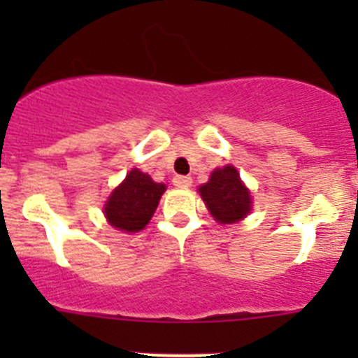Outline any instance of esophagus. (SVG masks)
<instances>
[{"instance_id":"esophagus-1","label":"esophagus","mask_w":358,"mask_h":358,"mask_svg":"<svg viewBox=\"0 0 358 358\" xmlns=\"http://www.w3.org/2000/svg\"><path fill=\"white\" fill-rule=\"evenodd\" d=\"M173 185H176L177 188H188V186H192V177L176 176L173 177Z\"/></svg>"}]
</instances>
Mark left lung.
<instances>
[{
	"mask_svg": "<svg viewBox=\"0 0 358 358\" xmlns=\"http://www.w3.org/2000/svg\"><path fill=\"white\" fill-rule=\"evenodd\" d=\"M208 210L220 224L236 222L251 210V195L242 185L235 166H224L211 173L210 181L199 188Z\"/></svg>",
	"mask_w": 358,
	"mask_h": 358,
	"instance_id": "obj_1",
	"label": "left lung"
}]
</instances>
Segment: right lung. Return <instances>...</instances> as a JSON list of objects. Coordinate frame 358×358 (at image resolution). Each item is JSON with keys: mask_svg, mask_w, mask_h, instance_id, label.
Masks as SVG:
<instances>
[{"mask_svg": "<svg viewBox=\"0 0 358 358\" xmlns=\"http://www.w3.org/2000/svg\"><path fill=\"white\" fill-rule=\"evenodd\" d=\"M163 192L164 185L154 182L150 176L138 169L131 170L103 208L107 220L110 226L127 233L143 229L156 211Z\"/></svg>", "mask_w": 358, "mask_h": 358, "instance_id": "right-lung-1", "label": "right lung"}]
</instances>
